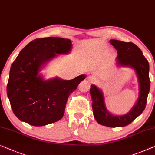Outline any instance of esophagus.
I'll return each mask as SVG.
<instances>
[{"label":"esophagus","mask_w":155,"mask_h":155,"mask_svg":"<svg viewBox=\"0 0 155 155\" xmlns=\"http://www.w3.org/2000/svg\"><path fill=\"white\" fill-rule=\"evenodd\" d=\"M88 80H89V82H93L95 81L96 79H95V78L93 77V76H89V77H88Z\"/></svg>","instance_id":"esophagus-1"}]
</instances>
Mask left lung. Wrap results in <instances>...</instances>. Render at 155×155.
I'll return each instance as SVG.
<instances>
[{
  "label": "left lung",
  "mask_w": 155,
  "mask_h": 155,
  "mask_svg": "<svg viewBox=\"0 0 155 155\" xmlns=\"http://www.w3.org/2000/svg\"><path fill=\"white\" fill-rule=\"evenodd\" d=\"M110 42L117 51V66L129 67L135 71L139 89L138 100L129 113L122 115H115L107 110L101 89L91 84L90 95L94 117L96 122L105 127H122L131 123L145 108L150 87L149 63L140 48L133 42H125L117 40H110Z\"/></svg>",
  "instance_id": "8db88e82"
}]
</instances>
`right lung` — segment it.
Instances as JSON below:
<instances>
[{
  "label": "right lung",
  "instance_id": "obj_1",
  "mask_svg": "<svg viewBox=\"0 0 155 155\" xmlns=\"http://www.w3.org/2000/svg\"><path fill=\"white\" fill-rule=\"evenodd\" d=\"M72 46L70 39L48 37L33 40L20 51L11 66L7 85L11 107L19 120L41 127L63 117L69 96L86 75L45 80L40 71L58 54L70 53Z\"/></svg>",
  "mask_w": 155,
  "mask_h": 155
}]
</instances>
